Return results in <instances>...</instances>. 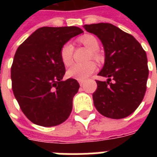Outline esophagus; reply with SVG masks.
<instances>
[{
  "mask_svg": "<svg viewBox=\"0 0 157 157\" xmlns=\"http://www.w3.org/2000/svg\"><path fill=\"white\" fill-rule=\"evenodd\" d=\"M78 82L79 84H80V86H83L84 85V82H85V81H81V80H78Z\"/></svg>",
  "mask_w": 157,
  "mask_h": 157,
  "instance_id": "1",
  "label": "esophagus"
}]
</instances>
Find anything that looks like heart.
Wrapping results in <instances>:
<instances>
[{
    "mask_svg": "<svg viewBox=\"0 0 157 157\" xmlns=\"http://www.w3.org/2000/svg\"><path fill=\"white\" fill-rule=\"evenodd\" d=\"M81 42L86 48L92 51L93 58H97L99 49V42L98 39L92 35H86L81 38ZM74 47L71 42L65 43L60 50V58L65 66H69L72 62ZM96 64L94 62L90 61L85 63H75L67 70V75L71 78L85 81L94 71H95Z\"/></svg>",
    "mask_w": 157,
    "mask_h": 157,
    "instance_id": "b5f03b06",
    "label": "heart"
}]
</instances>
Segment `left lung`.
I'll use <instances>...</instances> for the list:
<instances>
[{
    "instance_id": "obj_1",
    "label": "left lung",
    "mask_w": 157,
    "mask_h": 157,
    "mask_svg": "<svg viewBox=\"0 0 157 157\" xmlns=\"http://www.w3.org/2000/svg\"><path fill=\"white\" fill-rule=\"evenodd\" d=\"M83 28L97 36L104 48V66L98 75L107 77V81H96L94 107L108 118L128 117L146 92L149 71L145 50L133 36L111 23L86 24Z\"/></svg>"
}]
</instances>
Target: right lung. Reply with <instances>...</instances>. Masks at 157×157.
Instances as JSON below:
<instances>
[{
    "mask_svg": "<svg viewBox=\"0 0 157 157\" xmlns=\"http://www.w3.org/2000/svg\"><path fill=\"white\" fill-rule=\"evenodd\" d=\"M82 33L74 26L43 27L16 50L11 66L12 90L23 114L34 124L55 126L71 114L80 85L72 78L63 81L65 66L60 50Z\"/></svg>",
    "mask_w": 157,
    "mask_h": 157,
    "instance_id": "1",
    "label": "right lung"
}]
</instances>
